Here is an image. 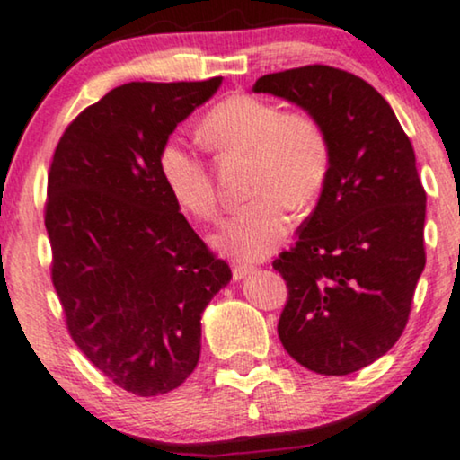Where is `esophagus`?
<instances>
[{"mask_svg": "<svg viewBox=\"0 0 460 460\" xmlns=\"http://www.w3.org/2000/svg\"><path fill=\"white\" fill-rule=\"evenodd\" d=\"M253 270V266L252 264H247V262H236L234 264V269H232V277H234V281H241V279H245V277L252 273Z\"/></svg>", "mask_w": 460, "mask_h": 460, "instance_id": "obj_1", "label": "esophagus"}]
</instances>
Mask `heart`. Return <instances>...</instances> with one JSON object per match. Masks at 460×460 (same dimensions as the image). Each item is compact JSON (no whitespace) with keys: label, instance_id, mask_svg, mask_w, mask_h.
<instances>
[{"label":"heart","instance_id":"b5f03b06","mask_svg":"<svg viewBox=\"0 0 460 460\" xmlns=\"http://www.w3.org/2000/svg\"><path fill=\"white\" fill-rule=\"evenodd\" d=\"M200 138L221 155H249V187L258 196L221 224L219 252L241 260L269 256L290 232V207L307 208L320 198L331 172V143L322 123L307 112H283L275 102L234 93L215 104L200 123ZM162 181L191 217L217 215V191L207 166L179 140L157 157Z\"/></svg>","mask_w":460,"mask_h":460}]
</instances>
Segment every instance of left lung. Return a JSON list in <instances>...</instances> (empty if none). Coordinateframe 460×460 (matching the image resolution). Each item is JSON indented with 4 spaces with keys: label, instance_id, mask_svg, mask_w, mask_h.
<instances>
[{
    "label": "left lung",
    "instance_id": "8db88e82",
    "mask_svg": "<svg viewBox=\"0 0 460 460\" xmlns=\"http://www.w3.org/2000/svg\"><path fill=\"white\" fill-rule=\"evenodd\" d=\"M253 92L307 111L331 143L320 200L273 262L288 286L277 332L309 371L348 376L399 341L427 262L416 153L388 102L345 70L266 74Z\"/></svg>",
    "mask_w": 460,
    "mask_h": 460
}]
</instances>
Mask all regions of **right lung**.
I'll list each match as a JSON object with an SVG mask.
<instances>
[{
	"label": "right lung",
	"instance_id": "obj_1",
	"mask_svg": "<svg viewBox=\"0 0 460 460\" xmlns=\"http://www.w3.org/2000/svg\"><path fill=\"white\" fill-rule=\"evenodd\" d=\"M221 76L128 83L61 136L44 208L53 286L74 343L119 388L157 396L200 358V317L232 279L164 185L157 157Z\"/></svg>",
	"mask_w": 460,
	"mask_h": 460
}]
</instances>
